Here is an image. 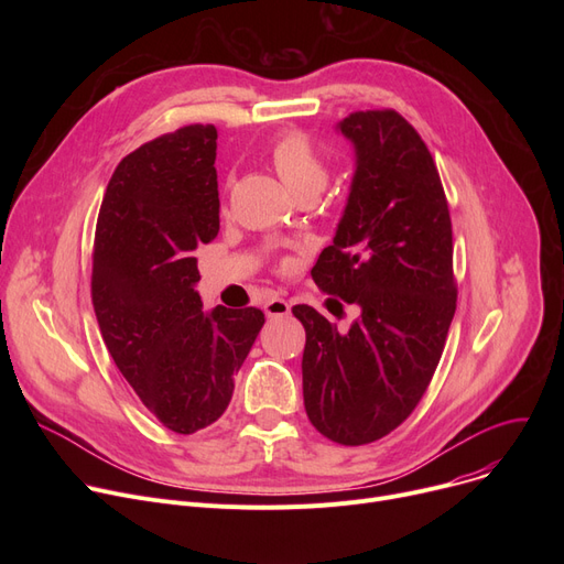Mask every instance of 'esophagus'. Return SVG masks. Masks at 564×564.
<instances>
[{
  "label": "esophagus",
  "instance_id": "obj_1",
  "mask_svg": "<svg viewBox=\"0 0 564 564\" xmlns=\"http://www.w3.org/2000/svg\"><path fill=\"white\" fill-rule=\"evenodd\" d=\"M288 313H290V304L285 300L274 297V300H270V302L264 304V315L267 317H285Z\"/></svg>",
  "mask_w": 564,
  "mask_h": 564
}]
</instances>
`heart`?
<instances>
[{"instance_id": "b5f03b06", "label": "heart", "mask_w": 564, "mask_h": 564, "mask_svg": "<svg viewBox=\"0 0 564 564\" xmlns=\"http://www.w3.org/2000/svg\"><path fill=\"white\" fill-rule=\"evenodd\" d=\"M270 160L283 185L294 194H317L327 185V164L308 137L288 132L274 141Z\"/></svg>"}]
</instances>
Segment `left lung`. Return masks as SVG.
Instances as JSON below:
<instances>
[{
  "label": "left lung",
  "instance_id": "1",
  "mask_svg": "<svg viewBox=\"0 0 564 564\" xmlns=\"http://www.w3.org/2000/svg\"><path fill=\"white\" fill-rule=\"evenodd\" d=\"M336 130L354 145V175L334 245L311 274L359 315L338 332L313 306L292 313L306 329L311 423L364 446L416 409L438 366L457 306L453 226L427 145L398 111H354Z\"/></svg>",
  "mask_w": 564,
  "mask_h": 564
}]
</instances>
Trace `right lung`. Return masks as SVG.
<instances>
[{"mask_svg": "<svg viewBox=\"0 0 564 564\" xmlns=\"http://www.w3.org/2000/svg\"><path fill=\"white\" fill-rule=\"evenodd\" d=\"M217 130L187 126L116 166L96 226L91 294L116 368L177 434L213 425L260 334L258 308L203 311L194 251L219 232Z\"/></svg>", "mask_w": 564, "mask_h": 564, "instance_id": "add662e5", "label": "right lung"}]
</instances>
